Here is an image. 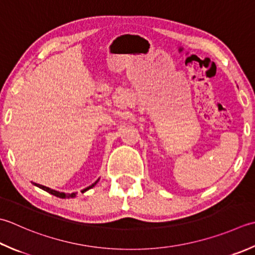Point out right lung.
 I'll return each mask as SVG.
<instances>
[{
    "label": "right lung",
    "mask_w": 255,
    "mask_h": 255,
    "mask_svg": "<svg viewBox=\"0 0 255 255\" xmlns=\"http://www.w3.org/2000/svg\"><path fill=\"white\" fill-rule=\"evenodd\" d=\"M99 180V179H98ZM98 180L97 181H95L92 186H89V187H87L86 189H84V190L82 191V192H85V191H87V190H89V189L91 188H93V187H95V184H96L97 182H98ZM33 184L34 186H36V187H38V188H41V189H43L44 191H47L48 193H51V194H53V196H55V197H58V198H74V197H76V193H64V192H59V191H56V190H53V189H51V188H48V187H45V186H42V184H38V183H34L33 182Z\"/></svg>",
    "instance_id": "1"
}]
</instances>
